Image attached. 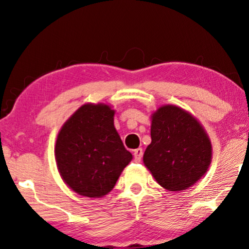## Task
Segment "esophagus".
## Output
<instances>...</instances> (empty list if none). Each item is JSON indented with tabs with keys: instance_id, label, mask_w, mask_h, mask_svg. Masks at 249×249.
<instances>
[{
	"instance_id": "esophagus-1",
	"label": "esophagus",
	"mask_w": 249,
	"mask_h": 249,
	"mask_svg": "<svg viewBox=\"0 0 249 249\" xmlns=\"http://www.w3.org/2000/svg\"><path fill=\"white\" fill-rule=\"evenodd\" d=\"M142 155H143L142 149H141V148L136 149V150L133 151V157H135V161L136 162H140L141 161V158H142Z\"/></svg>"
}]
</instances>
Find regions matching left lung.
Masks as SVG:
<instances>
[{
  "label": "left lung",
  "instance_id": "obj_1",
  "mask_svg": "<svg viewBox=\"0 0 249 249\" xmlns=\"http://www.w3.org/2000/svg\"><path fill=\"white\" fill-rule=\"evenodd\" d=\"M151 143L143 163L164 189L180 191L195 185L212 162V142L190 112L174 105L151 114Z\"/></svg>",
  "mask_w": 249,
  "mask_h": 249
}]
</instances>
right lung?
<instances>
[{
    "instance_id": "1",
    "label": "right lung",
    "mask_w": 249,
    "mask_h": 249,
    "mask_svg": "<svg viewBox=\"0 0 249 249\" xmlns=\"http://www.w3.org/2000/svg\"><path fill=\"white\" fill-rule=\"evenodd\" d=\"M114 112L105 103H86L56 137L54 156L61 178L81 196H106L132 160L114 128Z\"/></svg>"
}]
</instances>
